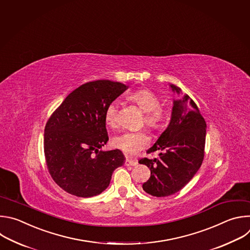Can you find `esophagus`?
Instances as JSON below:
<instances>
[{
  "label": "esophagus",
  "instance_id": "esophagus-1",
  "mask_svg": "<svg viewBox=\"0 0 250 250\" xmlns=\"http://www.w3.org/2000/svg\"><path fill=\"white\" fill-rule=\"evenodd\" d=\"M138 162L134 159H130V158H126V161H125V166H131V167H134V166H137Z\"/></svg>",
  "mask_w": 250,
  "mask_h": 250
}]
</instances>
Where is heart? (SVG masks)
Listing matches in <instances>:
<instances>
[{"label":"heart","mask_w":250,"mask_h":250,"mask_svg":"<svg viewBox=\"0 0 250 250\" xmlns=\"http://www.w3.org/2000/svg\"><path fill=\"white\" fill-rule=\"evenodd\" d=\"M129 98L145 112V123L152 127H160L167 116L166 111L160 106V97L151 89L140 88L129 94ZM106 124L111 128L118 126V104L110 103L104 112ZM148 143V137L144 131L124 132L113 139V145L127 155H135Z\"/></svg>","instance_id":"1"}]
</instances>
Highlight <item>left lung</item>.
Returning a JSON list of instances; mask_svg holds the SVG:
<instances>
[{
    "label": "left lung",
    "instance_id": "left-lung-1",
    "mask_svg": "<svg viewBox=\"0 0 250 250\" xmlns=\"http://www.w3.org/2000/svg\"><path fill=\"white\" fill-rule=\"evenodd\" d=\"M177 94L181 89L169 84ZM206 122L196 104L187 95L174 99L168 126L146 153L165 151L158 158L139 161L151 170V177L143 184L149 195L166 197L181 190L200 168L204 159Z\"/></svg>",
    "mask_w": 250,
    "mask_h": 250
}]
</instances>
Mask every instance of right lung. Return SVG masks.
Masks as SVG:
<instances>
[{
    "mask_svg": "<svg viewBox=\"0 0 250 250\" xmlns=\"http://www.w3.org/2000/svg\"><path fill=\"white\" fill-rule=\"evenodd\" d=\"M128 86L99 80L72 91L53 112L44 130V154L49 173L66 192L92 197L104 191L125 157L120 149H101L108 141L106 106Z\"/></svg>",
    "mask_w": 250,
    "mask_h": 250,
    "instance_id": "1",
    "label": "right lung"
}]
</instances>
